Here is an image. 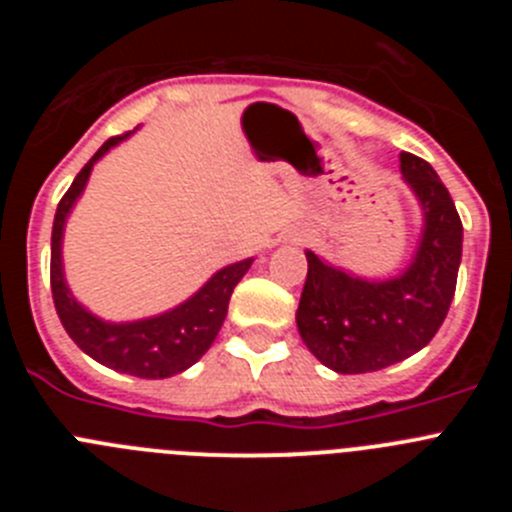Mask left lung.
<instances>
[{"instance_id":"obj_1","label":"left lung","mask_w":512,"mask_h":512,"mask_svg":"<svg viewBox=\"0 0 512 512\" xmlns=\"http://www.w3.org/2000/svg\"><path fill=\"white\" fill-rule=\"evenodd\" d=\"M400 169L423 207V238L400 277L366 282L307 251L297 328L312 356L338 374L379 372L418 354L441 328L456 292L461 220L433 166L400 153Z\"/></svg>"}]
</instances>
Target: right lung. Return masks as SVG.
<instances>
[{
  "label": "right lung",
  "instance_id": "add662e5",
  "mask_svg": "<svg viewBox=\"0 0 512 512\" xmlns=\"http://www.w3.org/2000/svg\"><path fill=\"white\" fill-rule=\"evenodd\" d=\"M128 133L115 135L89 158V164L76 174L69 192L58 202L56 220H53L51 238V292L58 318L71 336V341L92 356L99 364L110 366L115 372L133 374L143 379H166L184 372L194 361H200L202 354L215 341L217 330L228 315V302L233 295L235 284L241 282L253 259L238 261L220 269L205 287L184 305L164 312L158 318L135 320V323H104L94 318L79 302L71 297L69 287L63 282L61 266V238L63 225L74 207L76 197L84 192L89 171L104 153L117 146Z\"/></svg>",
  "mask_w": 512,
  "mask_h": 512
}]
</instances>
